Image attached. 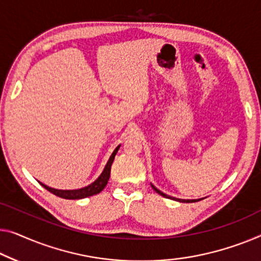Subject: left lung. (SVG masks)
<instances>
[{"instance_id":"obj_1","label":"left lung","mask_w":261,"mask_h":261,"mask_svg":"<svg viewBox=\"0 0 261 261\" xmlns=\"http://www.w3.org/2000/svg\"><path fill=\"white\" fill-rule=\"evenodd\" d=\"M151 186H152V189L154 190L155 192H157L158 194H161V196L165 197V198H169V199H172V200H176V201H179V203H196V201H199L201 199H204V198H199V199H179V198H174V197H171V196H168V194L163 193L161 190H158L157 188H155L154 185L151 184Z\"/></svg>"}]
</instances>
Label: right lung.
I'll return each mask as SVG.
<instances>
[{
  "label": "right lung",
  "instance_id": "obj_1",
  "mask_svg": "<svg viewBox=\"0 0 261 261\" xmlns=\"http://www.w3.org/2000/svg\"><path fill=\"white\" fill-rule=\"evenodd\" d=\"M119 147H120V145H118L114 150V152L111 153L110 158H109V161H108L107 165H106V168H104V170L102 171V173H100L99 177L97 178L95 181H92L90 185L84 186V188H82V189H76V190H58V189L49 188L48 185H45L41 181H40V184L43 186L44 189L48 190L49 192L54 193L57 197L64 198V199H83V198L95 196V194L102 192L104 188L107 186L109 178H110L111 165H112V163H114L115 155H116V153L118 152Z\"/></svg>",
  "mask_w": 261,
  "mask_h": 261
}]
</instances>
